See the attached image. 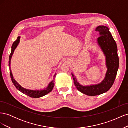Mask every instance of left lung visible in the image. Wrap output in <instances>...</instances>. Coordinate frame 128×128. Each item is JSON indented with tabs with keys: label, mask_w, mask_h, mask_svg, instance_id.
<instances>
[{
	"label": "left lung",
	"mask_w": 128,
	"mask_h": 128,
	"mask_svg": "<svg viewBox=\"0 0 128 128\" xmlns=\"http://www.w3.org/2000/svg\"><path fill=\"white\" fill-rule=\"evenodd\" d=\"M100 34L98 42L106 56L107 72L102 82L98 85L83 86L77 82L73 74L74 83L79 91L88 96H95L108 91L113 86L119 67V58L118 54L116 43L112 37L108 27L99 26L96 29Z\"/></svg>",
	"instance_id": "obj_1"
}]
</instances>
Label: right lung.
Returning a JSON list of instances; mask_svg holds the SVG:
<instances>
[{"label":"right lung","mask_w":128,"mask_h":128,"mask_svg":"<svg viewBox=\"0 0 128 128\" xmlns=\"http://www.w3.org/2000/svg\"><path fill=\"white\" fill-rule=\"evenodd\" d=\"M20 37H18L17 40H15L14 43L13 44L12 46V51L11 53L10 56V59H9V67L10 69V76L12 79V81L13 83L14 84V86L16 87V88L18 89V91H20L23 94H26V96H28L30 97H32L33 98H38L42 97V96H43L47 94H48V93L50 92H51V91L53 90V88H54V79L56 78V74L54 76V80L52 81V82L50 83L47 88H46L44 89V90H40V91H34V90H27L26 88H22L21 86H20V85H19L15 80L13 78V76L12 75V74L11 70H10V60H11V58L14 52V50L15 48H16L18 46L19 42H20Z\"/></svg>","instance_id":"right-lung-1"}]
</instances>
